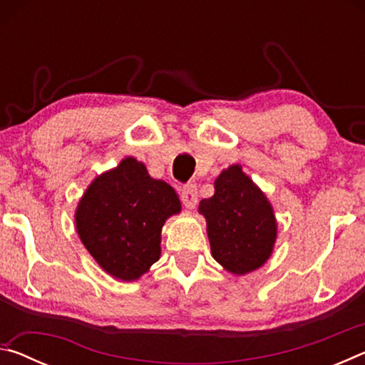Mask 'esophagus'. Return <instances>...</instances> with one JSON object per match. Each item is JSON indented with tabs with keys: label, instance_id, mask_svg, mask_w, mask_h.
Masks as SVG:
<instances>
[{
	"label": "esophagus",
	"instance_id": "obj_1",
	"mask_svg": "<svg viewBox=\"0 0 365 365\" xmlns=\"http://www.w3.org/2000/svg\"><path fill=\"white\" fill-rule=\"evenodd\" d=\"M180 197H182V202H183L185 207L195 209L196 205H197V188H196V185H193V183L185 185V187L182 188Z\"/></svg>",
	"mask_w": 365,
	"mask_h": 365
}]
</instances>
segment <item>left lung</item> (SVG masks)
Returning <instances> with one entry per match:
<instances>
[{
  "label": "left lung",
  "instance_id": "left-lung-1",
  "mask_svg": "<svg viewBox=\"0 0 365 365\" xmlns=\"http://www.w3.org/2000/svg\"><path fill=\"white\" fill-rule=\"evenodd\" d=\"M214 188V196L197 207L206 217L212 257L237 275L259 269L270 257L277 240L269 200L238 164L222 170Z\"/></svg>",
  "mask_w": 365,
  "mask_h": 365
}]
</instances>
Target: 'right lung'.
Instances as JSON below:
<instances>
[{
    "instance_id": "obj_1",
    "label": "right lung",
    "mask_w": 365,
    "mask_h": 365,
    "mask_svg": "<svg viewBox=\"0 0 365 365\" xmlns=\"http://www.w3.org/2000/svg\"><path fill=\"white\" fill-rule=\"evenodd\" d=\"M180 209L170 185L154 180L145 164L125 158L86 188L76 211V227L104 272L132 282L158 261L164 222Z\"/></svg>"
}]
</instances>
